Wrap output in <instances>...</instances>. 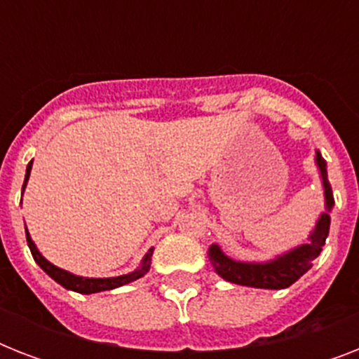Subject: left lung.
<instances>
[{
    "label": "left lung",
    "instance_id": "left-lung-1",
    "mask_svg": "<svg viewBox=\"0 0 359 359\" xmlns=\"http://www.w3.org/2000/svg\"><path fill=\"white\" fill-rule=\"evenodd\" d=\"M317 165L320 169L324 186V199H326V212L318 218L317 227L309 236L307 244L294 248L289 253L268 262H240L233 261L212 244L208 250V259L212 262L214 270L218 276L229 281V283L244 285V287H255V289H287L298 281L304 273L311 268V262L320 255L323 245L326 244L330 233V210L334 208V191L328 182L326 173V162L323 154L317 151Z\"/></svg>",
    "mask_w": 359,
    "mask_h": 359
}]
</instances>
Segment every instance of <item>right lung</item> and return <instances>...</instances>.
<instances>
[{
    "label": "right lung",
    "instance_id": "right-lung-1",
    "mask_svg": "<svg viewBox=\"0 0 359 359\" xmlns=\"http://www.w3.org/2000/svg\"><path fill=\"white\" fill-rule=\"evenodd\" d=\"M31 163L33 162L27 163V169H25V180H24V186H22V191H24L25 184H27V179H29ZM25 238H27V245H29L31 255H33L36 264H39V266H41L48 276H50V278L55 279L59 285H63L65 289L74 290V292H80V294H93V292H100V290H111V289H117V287H123V285L132 283V281H135V279H140L141 276H145V273L149 272V268H151L152 248L149 250L145 259H143V264H141L140 270H135V272H130L126 273V276H119V278H80V276L65 272V270H61V268L53 266L50 261H46V259L39 253L36 245L33 244V240H31L27 229H25Z\"/></svg>",
    "mask_w": 359,
    "mask_h": 359
}]
</instances>
